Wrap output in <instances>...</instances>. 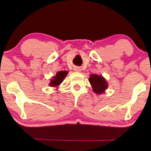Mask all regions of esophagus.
<instances>
[{
  "label": "esophagus",
  "instance_id": "esophagus-1",
  "mask_svg": "<svg viewBox=\"0 0 151 151\" xmlns=\"http://www.w3.org/2000/svg\"><path fill=\"white\" fill-rule=\"evenodd\" d=\"M74 71H77V72H80V71H81V68H80L79 67H77V66H75L74 68Z\"/></svg>",
  "mask_w": 151,
  "mask_h": 151
}]
</instances>
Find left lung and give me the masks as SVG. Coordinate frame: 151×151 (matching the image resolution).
<instances>
[{"instance_id":"1","label":"left lung","mask_w":151,"mask_h":151,"mask_svg":"<svg viewBox=\"0 0 151 151\" xmlns=\"http://www.w3.org/2000/svg\"><path fill=\"white\" fill-rule=\"evenodd\" d=\"M89 81L93 91L97 94L103 93L108 87L106 80L101 75L91 74Z\"/></svg>"}]
</instances>
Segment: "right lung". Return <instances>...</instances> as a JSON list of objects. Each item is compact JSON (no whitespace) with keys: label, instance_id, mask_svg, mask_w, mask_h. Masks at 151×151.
<instances>
[{"label":"right lung","instance_id":"1","mask_svg":"<svg viewBox=\"0 0 151 151\" xmlns=\"http://www.w3.org/2000/svg\"><path fill=\"white\" fill-rule=\"evenodd\" d=\"M68 74V71H60L56 74V75L53 77L50 81V85L51 87H57L63 82L66 76Z\"/></svg>","mask_w":151,"mask_h":151}]
</instances>
